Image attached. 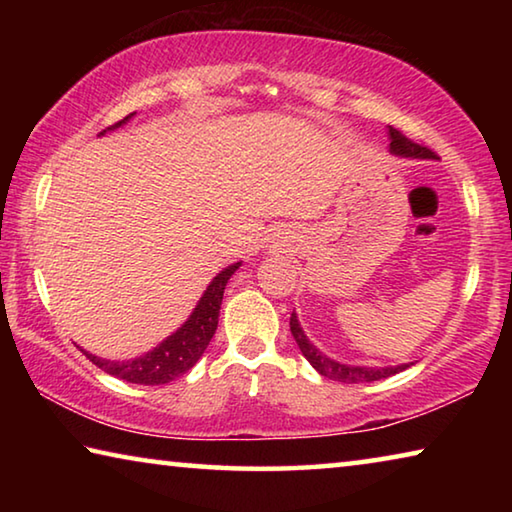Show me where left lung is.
Listing matches in <instances>:
<instances>
[{
	"mask_svg": "<svg viewBox=\"0 0 512 512\" xmlns=\"http://www.w3.org/2000/svg\"><path fill=\"white\" fill-rule=\"evenodd\" d=\"M388 140H391V153L400 155V158H411V160H433V158H436V155H433V151H429L427 146H420V144L411 142L409 137H404L393 126H388ZM289 327H291V334H293V339H296L300 352L305 354V359L316 368L318 375H323L327 379L343 381V384H363V381L386 379V377L397 375V372H402L409 366H413V363H400V366H384V368L350 366V363H341L336 359H329L327 354L320 352L316 345L307 339L305 329L300 327V320L296 316V311L291 314Z\"/></svg>",
	"mask_w": 512,
	"mask_h": 512,
	"instance_id": "left-lung-1",
	"label": "left lung"
}]
</instances>
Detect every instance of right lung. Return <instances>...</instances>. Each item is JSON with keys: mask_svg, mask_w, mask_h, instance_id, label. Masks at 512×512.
Masks as SVG:
<instances>
[{"mask_svg": "<svg viewBox=\"0 0 512 512\" xmlns=\"http://www.w3.org/2000/svg\"><path fill=\"white\" fill-rule=\"evenodd\" d=\"M135 112L117 121L115 126L106 128L99 135H106L108 131H115V128L124 126L128 119H131ZM241 262H235L230 266H225L223 271L214 277L210 282V287L205 289L201 300L196 302V307L189 318L180 325L176 332L167 336L160 345H155L153 350H149L142 357L135 359H124V361H110V359H101L94 357V354L85 352L94 366H99L103 372L108 375L131 381V384H144V386H160V384H169V381L178 379L180 375H185L187 370H192L196 366V361L203 357V352L207 345H210L212 336L216 332V325H219V309H221V300H223V291L225 284L232 275H235Z\"/></svg>", "mask_w": 512, "mask_h": 512, "instance_id": "add662e5", "label": "right lung"}]
</instances>
